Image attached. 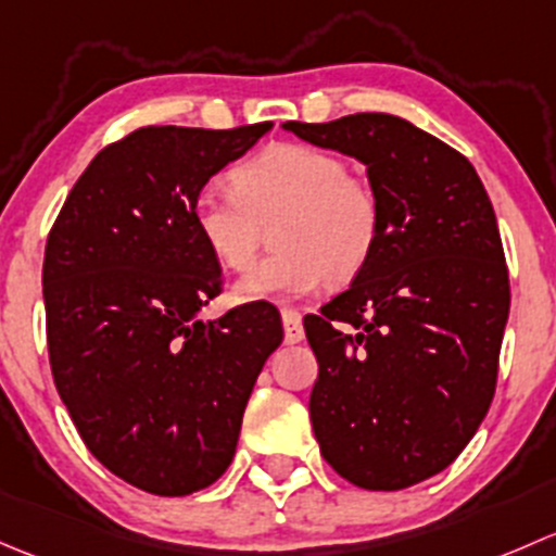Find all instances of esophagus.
<instances>
[{
    "mask_svg": "<svg viewBox=\"0 0 556 556\" xmlns=\"http://www.w3.org/2000/svg\"><path fill=\"white\" fill-rule=\"evenodd\" d=\"M280 320H283V337L289 345L300 342L305 337V326H302V313L294 307H283L280 311Z\"/></svg>",
    "mask_w": 556,
    "mask_h": 556,
    "instance_id": "1",
    "label": "esophagus"
}]
</instances>
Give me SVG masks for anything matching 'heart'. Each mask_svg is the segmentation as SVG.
<instances>
[{"mask_svg":"<svg viewBox=\"0 0 556 556\" xmlns=\"http://www.w3.org/2000/svg\"><path fill=\"white\" fill-rule=\"evenodd\" d=\"M232 192L205 187L192 222L208 254L245 270L274 225L277 249L238 280L236 296L291 300L326 280H351L380 243L382 208L375 187L348 174L345 160L307 144H270L230 174Z\"/></svg>","mask_w":556,"mask_h":556,"instance_id":"b5f03b06","label":"heart"}]
</instances>
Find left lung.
Masks as SVG:
<instances>
[{"mask_svg":"<svg viewBox=\"0 0 556 556\" xmlns=\"http://www.w3.org/2000/svg\"><path fill=\"white\" fill-rule=\"evenodd\" d=\"M283 128L362 160L382 208L369 265L305 316L320 455L356 488H412L460 455L495 396L511 302L495 211L473 165L402 117Z\"/></svg>","mask_w":556,"mask_h":556,"instance_id":"left-lung-1","label":"left lung"}]
</instances>
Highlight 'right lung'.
<instances>
[{
    "instance_id": "obj_1",
    "label": "right lung",
    "mask_w": 556,
    "mask_h": 556,
    "mask_svg": "<svg viewBox=\"0 0 556 556\" xmlns=\"http://www.w3.org/2000/svg\"><path fill=\"white\" fill-rule=\"evenodd\" d=\"M270 128L134 130L96 154L45 245L61 402L96 460L152 495H190L227 471L251 388L283 340L270 302L198 318L222 267L192 203Z\"/></svg>"
}]
</instances>
